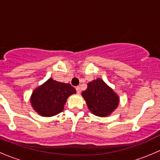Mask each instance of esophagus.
Returning a JSON list of instances; mask_svg holds the SVG:
<instances>
[{
	"label": "esophagus",
	"mask_w": 160,
	"mask_h": 160,
	"mask_svg": "<svg viewBox=\"0 0 160 160\" xmlns=\"http://www.w3.org/2000/svg\"><path fill=\"white\" fill-rule=\"evenodd\" d=\"M76 90H77V93H80V92H81V90H80V86H77V88H76Z\"/></svg>",
	"instance_id": "obj_1"
}]
</instances>
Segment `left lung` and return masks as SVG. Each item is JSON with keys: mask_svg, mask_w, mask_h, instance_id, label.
I'll return each mask as SVG.
<instances>
[{"mask_svg": "<svg viewBox=\"0 0 160 160\" xmlns=\"http://www.w3.org/2000/svg\"><path fill=\"white\" fill-rule=\"evenodd\" d=\"M82 96L89 110L99 117L109 115L118 105V97L101 79L90 82Z\"/></svg>", "mask_w": 160, "mask_h": 160, "instance_id": "8db88e82", "label": "left lung"}]
</instances>
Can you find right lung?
I'll use <instances>...</instances> for the list:
<instances>
[{
  "label": "right lung",
  "instance_id": "add662e5",
  "mask_svg": "<svg viewBox=\"0 0 160 160\" xmlns=\"http://www.w3.org/2000/svg\"><path fill=\"white\" fill-rule=\"evenodd\" d=\"M75 93V88L70 83L49 79L34 90L31 103L40 115L51 117L62 112L68 97Z\"/></svg>",
  "mask_w": 160,
  "mask_h": 160
}]
</instances>
